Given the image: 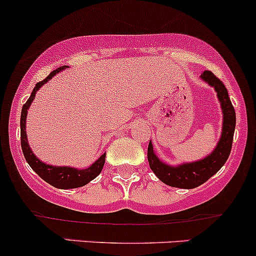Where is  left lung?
<instances>
[{"label": "left lung", "instance_id": "left-lung-1", "mask_svg": "<svg viewBox=\"0 0 256 256\" xmlns=\"http://www.w3.org/2000/svg\"><path fill=\"white\" fill-rule=\"evenodd\" d=\"M201 78L217 91L218 100L223 110L222 136L216 149L207 158L200 162L182 164L180 166H170L160 162L152 150V144L149 143L148 162H149L150 168L160 181L168 186L178 187V188H194L202 185L226 164L230 154L234 129H236V110L229 98L228 91L224 84L212 71H204Z\"/></svg>", "mask_w": 256, "mask_h": 256}]
</instances>
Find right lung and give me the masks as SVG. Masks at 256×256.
Masks as SVG:
<instances>
[{"mask_svg":"<svg viewBox=\"0 0 256 256\" xmlns=\"http://www.w3.org/2000/svg\"><path fill=\"white\" fill-rule=\"evenodd\" d=\"M66 69V66L58 68L56 70L52 71L43 81L38 82L36 85V88L32 91L30 97L28 98V101L23 104L22 107V113H20V146H22L23 155H24L26 160L30 164V166L43 178L44 181L50 184L52 186L56 187V188H76V187L85 186L86 184H88L90 181L94 180V178L100 175V172L102 171V168L104 165V159H106V152L104 155L100 156V159L96 162L91 165L88 168H82V170H78V168H68V166H52V165H46L44 162H42L36 155L32 152L30 146H28L27 142V134H26V117H27L28 108H30L32 101L36 97V92L38 91L42 86L46 82H48L50 78L54 75H56L58 72H60L62 70Z\"/></svg>","mask_w":256,"mask_h":256,"instance_id":"add662e5","label":"right lung"}]
</instances>
